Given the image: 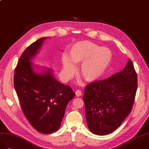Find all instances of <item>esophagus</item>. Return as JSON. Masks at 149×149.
<instances>
[{"label": "esophagus", "instance_id": "1", "mask_svg": "<svg viewBox=\"0 0 149 149\" xmlns=\"http://www.w3.org/2000/svg\"><path fill=\"white\" fill-rule=\"evenodd\" d=\"M75 95H76V96H77V97L81 96V95H82V92H81V91H80V90L76 91V92H75Z\"/></svg>", "mask_w": 149, "mask_h": 149}]
</instances>
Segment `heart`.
Returning <instances> with one entry per match:
<instances>
[{
  "label": "heart",
  "mask_w": 149,
  "mask_h": 149,
  "mask_svg": "<svg viewBox=\"0 0 149 149\" xmlns=\"http://www.w3.org/2000/svg\"><path fill=\"white\" fill-rule=\"evenodd\" d=\"M69 55L74 65L82 63L80 74L87 82L99 79L107 69L112 58L111 51L108 48L100 47L88 40L76 42L72 45ZM62 63L63 69L68 75H71L74 73V67L66 57L63 58Z\"/></svg>",
  "instance_id": "1"
}]
</instances>
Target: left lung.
<instances>
[{
	"mask_svg": "<svg viewBox=\"0 0 149 149\" xmlns=\"http://www.w3.org/2000/svg\"><path fill=\"white\" fill-rule=\"evenodd\" d=\"M137 89V74L130 59L120 72L88 84L83 100L88 129L99 135L116 130L131 112Z\"/></svg>",
	"mask_w": 149,
	"mask_h": 149,
	"instance_id": "8db88e82",
	"label": "left lung"
}]
</instances>
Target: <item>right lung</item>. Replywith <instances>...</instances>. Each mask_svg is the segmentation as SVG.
I'll use <instances>...</instances> for the list:
<instances>
[{
    "mask_svg": "<svg viewBox=\"0 0 149 149\" xmlns=\"http://www.w3.org/2000/svg\"><path fill=\"white\" fill-rule=\"evenodd\" d=\"M45 37L26 48L15 69L14 83L23 113L31 125L39 132L51 134L58 130L65 108L75 95L70 86L55 79L52 70L42 74L33 70L31 60Z\"/></svg>",
    "mask_w": 149,
    "mask_h": 149,
    "instance_id": "right-lung-1",
    "label": "right lung"
}]
</instances>
